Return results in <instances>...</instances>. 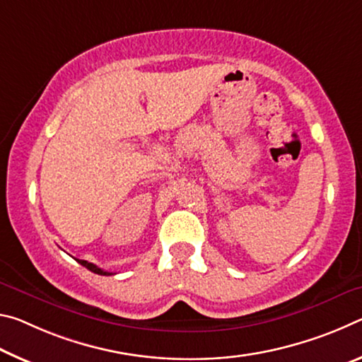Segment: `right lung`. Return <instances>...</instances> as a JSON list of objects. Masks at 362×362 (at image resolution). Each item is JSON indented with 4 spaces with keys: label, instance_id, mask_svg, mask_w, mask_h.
Segmentation results:
<instances>
[{
    "label": "right lung",
    "instance_id": "obj_1",
    "mask_svg": "<svg viewBox=\"0 0 362 362\" xmlns=\"http://www.w3.org/2000/svg\"><path fill=\"white\" fill-rule=\"evenodd\" d=\"M76 262H78L81 266H85L86 269H90V271H93V272H96V274H100V276H109V274H112V272H107V271L100 269V268H98L96 264L88 263V262H85V259H76Z\"/></svg>",
    "mask_w": 362,
    "mask_h": 362
}]
</instances>
